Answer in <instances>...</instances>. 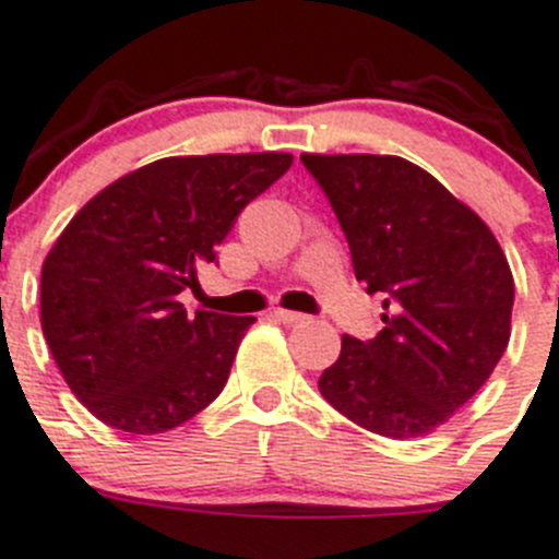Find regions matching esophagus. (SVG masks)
I'll return each mask as SVG.
<instances>
[{"instance_id": "1", "label": "esophagus", "mask_w": 559, "mask_h": 559, "mask_svg": "<svg viewBox=\"0 0 559 559\" xmlns=\"http://www.w3.org/2000/svg\"><path fill=\"white\" fill-rule=\"evenodd\" d=\"M276 321H283V324H305L307 316L305 313H294V310H274Z\"/></svg>"}]
</instances>
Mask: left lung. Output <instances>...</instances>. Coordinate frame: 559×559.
I'll list each match as a JSON object with an SVG mask.
<instances>
[{
  "label": "left lung",
  "instance_id": "1",
  "mask_svg": "<svg viewBox=\"0 0 559 559\" xmlns=\"http://www.w3.org/2000/svg\"><path fill=\"white\" fill-rule=\"evenodd\" d=\"M388 313L371 341L343 335L319 391L382 438L432 432L488 382L510 341L513 271L488 224L396 155H301Z\"/></svg>",
  "mask_w": 559,
  "mask_h": 559
}]
</instances>
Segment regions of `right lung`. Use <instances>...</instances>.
Masks as SVG:
<instances>
[{"label": "right lung", "mask_w": 559, "mask_h": 559, "mask_svg": "<svg viewBox=\"0 0 559 559\" xmlns=\"http://www.w3.org/2000/svg\"><path fill=\"white\" fill-rule=\"evenodd\" d=\"M290 163L285 152L163 157L96 193L60 233L40 269V326L102 424L166 432L222 393L254 319L188 316L179 294Z\"/></svg>", "instance_id": "1"}]
</instances>
